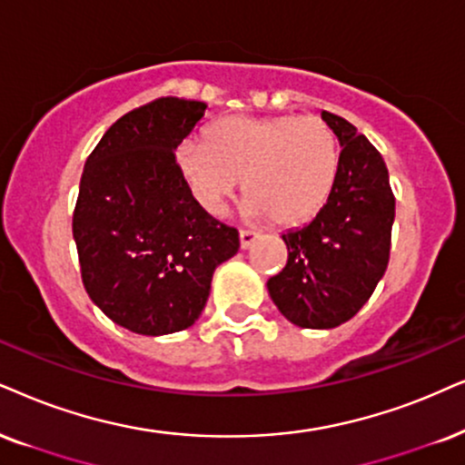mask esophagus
<instances>
[{
	"label": "esophagus",
	"mask_w": 465,
	"mask_h": 465,
	"mask_svg": "<svg viewBox=\"0 0 465 465\" xmlns=\"http://www.w3.org/2000/svg\"><path fill=\"white\" fill-rule=\"evenodd\" d=\"M257 240L255 232H249V229H240V249H249V246Z\"/></svg>",
	"instance_id": "esophagus-1"
}]
</instances>
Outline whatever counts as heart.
Wrapping results in <instances>:
<instances>
[{
	"mask_svg": "<svg viewBox=\"0 0 465 465\" xmlns=\"http://www.w3.org/2000/svg\"><path fill=\"white\" fill-rule=\"evenodd\" d=\"M178 172L197 203L221 214L242 182L244 213L292 229L313 221L339 178L337 133L320 115H229L182 143Z\"/></svg>",
	"mask_w": 465,
	"mask_h": 465,
	"instance_id": "1",
	"label": "heart"
}]
</instances>
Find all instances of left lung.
Returning <instances> with one entry per match:
<instances>
[{"instance_id":"8db88e82","label":"left lung","mask_w":465,"mask_h":465,"mask_svg":"<svg viewBox=\"0 0 465 465\" xmlns=\"http://www.w3.org/2000/svg\"><path fill=\"white\" fill-rule=\"evenodd\" d=\"M343 145L328 203L307 227L283 233L287 263L268 292L292 324L334 328L371 298L391 260L395 221L384 158L354 124L322 111Z\"/></svg>"}]
</instances>
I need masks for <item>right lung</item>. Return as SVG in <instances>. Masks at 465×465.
<instances>
[{
  "label": "right lung",
  "instance_id": "obj_1",
  "mask_svg": "<svg viewBox=\"0 0 465 465\" xmlns=\"http://www.w3.org/2000/svg\"><path fill=\"white\" fill-rule=\"evenodd\" d=\"M208 104L163 96L111 124L87 156L73 214L85 292L109 320L137 334L195 324L238 232L199 208L175 148Z\"/></svg>",
  "mask_w": 465,
  "mask_h": 465
}]
</instances>
